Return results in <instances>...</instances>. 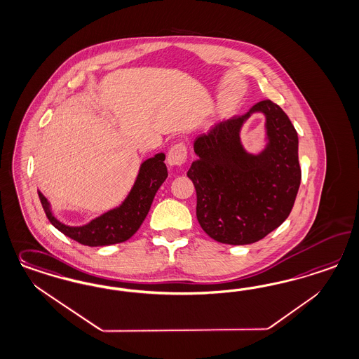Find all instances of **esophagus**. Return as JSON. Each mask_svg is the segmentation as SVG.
Instances as JSON below:
<instances>
[{
    "label": "esophagus",
    "instance_id": "1",
    "mask_svg": "<svg viewBox=\"0 0 359 359\" xmlns=\"http://www.w3.org/2000/svg\"><path fill=\"white\" fill-rule=\"evenodd\" d=\"M186 157H187L186 147L184 144L180 142V144H175L170 148V151L168 153L166 162L170 166H181L186 161Z\"/></svg>",
    "mask_w": 359,
    "mask_h": 359
}]
</instances>
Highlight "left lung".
Masks as SVG:
<instances>
[{
	"label": "left lung",
	"mask_w": 359,
	"mask_h": 359,
	"mask_svg": "<svg viewBox=\"0 0 359 359\" xmlns=\"http://www.w3.org/2000/svg\"><path fill=\"white\" fill-rule=\"evenodd\" d=\"M254 113L265 116V147L243 145L241 128ZM197 160L187 177L197 191V219L219 243L263 239L288 218L301 182L299 136L290 117L271 100L223 120L194 141Z\"/></svg>",
	"instance_id": "1"
}]
</instances>
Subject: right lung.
Segmentation results:
<instances>
[{"mask_svg":"<svg viewBox=\"0 0 359 359\" xmlns=\"http://www.w3.org/2000/svg\"><path fill=\"white\" fill-rule=\"evenodd\" d=\"M165 153H157L140 165L136 181L127 198L116 208L81 226H69L54 215L47 198L38 190L42 208L50 223L71 239L90 247L111 245L128 241L147 218L151 202L168 177Z\"/></svg>","mask_w":359,"mask_h":359,"instance_id":"right-lung-1","label":"right lung"}]
</instances>
